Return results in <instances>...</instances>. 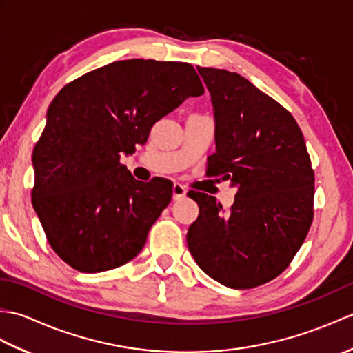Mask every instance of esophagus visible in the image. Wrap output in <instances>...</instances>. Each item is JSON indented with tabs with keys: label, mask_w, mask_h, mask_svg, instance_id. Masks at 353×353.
Segmentation results:
<instances>
[{
	"label": "esophagus",
	"mask_w": 353,
	"mask_h": 353,
	"mask_svg": "<svg viewBox=\"0 0 353 353\" xmlns=\"http://www.w3.org/2000/svg\"><path fill=\"white\" fill-rule=\"evenodd\" d=\"M186 196V190L182 183H174L172 185V199L181 200Z\"/></svg>",
	"instance_id": "obj_1"
}]
</instances>
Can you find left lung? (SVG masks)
I'll list each match as a JSON object with an SVG mask.
<instances>
[{
    "instance_id": "left-lung-1",
    "label": "left lung",
    "mask_w": 353,
    "mask_h": 353,
    "mask_svg": "<svg viewBox=\"0 0 353 353\" xmlns=\"http://www.w3.org/2000/svg\"><path fill=\"white\" fill-rule=\"evenodd\" d=\"M215 114L208 177L236 186L235 203L190 191L199 219L188 249L212 279L236 290L267 283L290 265L314 216V170L294 117L236 72L201 68Z\"/></svg>"
}]
</instances>
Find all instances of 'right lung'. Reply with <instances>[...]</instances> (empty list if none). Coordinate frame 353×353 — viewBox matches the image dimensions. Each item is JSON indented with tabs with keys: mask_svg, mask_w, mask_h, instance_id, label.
I'll return each instance as SVG.
<instances>
[{
	"mask_svg": "<svg viewBox=\"0 0 353 353\" xmlns=\"http://www.w3.org/2000/svg\"><path fill=\"white\" fill-rule=\"evenodd\" d=\"M205 88L191 63L130 59L65 85L33 150L32 203L51 249L70 267L100 273L141 252L168 206L172 182L134 179L119 162L156 121Z\"/></svg>",
	"mask_w": 353,
	"mask_h": 353,
	"instance_id": "1",
	"label": "right lung"
}]
</instances>
